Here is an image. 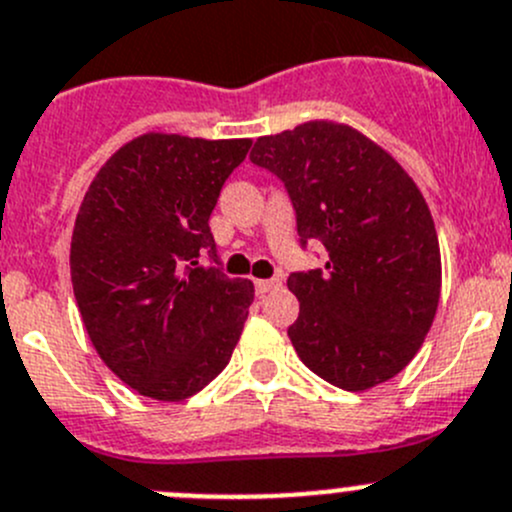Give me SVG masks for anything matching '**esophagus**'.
<instances>
[{
  "label": "esophagus",
  "instance_id": "obj_1",
  "mask_svg": "<svg viewBox=\"0 0 512 512\" xmlns=\"http://www.w3.org/2000/svg\"><path fill=\"white\" fill-rule=\"evenodd\" d=\"M281 286V281L278 278H266V281H254V291L256 296H266L268 291H273V288Z\"/></svg>",
  "mask_w": 512,
  "mask_h": 512
}]
</instances>
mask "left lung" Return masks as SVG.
I'll list each match as a JSON object with an SVG mask.
<instances>
[{
  "label": "left lung",
  "instance_id": "1",
  "mask_svg": "<svg viewBox=\"0 0 512 512\" xmlns=\"http://www.w3.org/2000/svg\"><path fill=\"white\" fill-rule=\"evenodd\" d=\"M251 161L283 181L301 246L326 266L296 271L288 328L298 358L343 391L386 383L411 363L440 298V249L426 199L388 151L351 126L308 121L261 136Z\"/></svg>",
  "mask_w": 512,
  "mask_h": 512
}]
</instances>
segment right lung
<instances>
[{
    "label": "right lung",
    "instance_id": "1",
    "mask_svg": "<svg viewBox=\"0 0 512 512\" xmlns=\"http://www.w3.org/2000/svg\"><path fill=\"white\" fill-rule=\"evenodd\" d=\"M249 149L251 139L144 134L101 166L79 206L74 298L101 361L141 396H194L239 343L254 283L221 271L209 219Z\"/></svg>",
    "mask_w": 512,
    "mask_h": 512
}]
</instances>
